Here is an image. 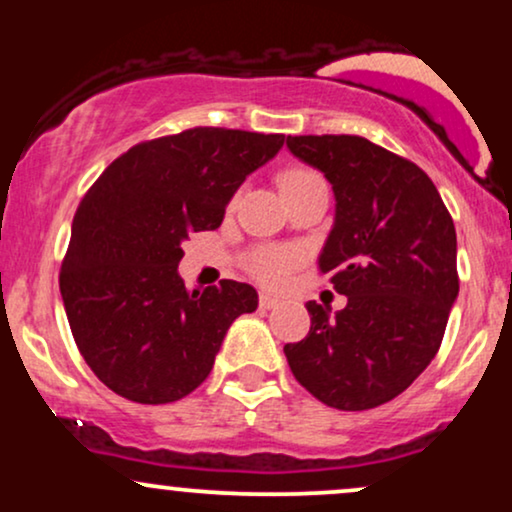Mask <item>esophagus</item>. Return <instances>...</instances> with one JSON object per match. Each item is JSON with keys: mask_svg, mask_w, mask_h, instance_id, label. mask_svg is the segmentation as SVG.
<instances>
[{"mask_svg": "<svg viewBox=\"0 0 512 512\" xmlns=\"http://www.w3.org/2000/svg\"><path fill=\"white\" fill-rule=\"evenodd\" d=\"M276 305V298L269 296V293H260V308L262 310H272Z\"/></svg>", "mask_w": 512, "mask_h": 512, "instance_id": "1", "label": "esophagus"}]
</instances>
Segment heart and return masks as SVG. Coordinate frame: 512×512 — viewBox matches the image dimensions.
Returning a JSON list of instances; mask_svg holds the SVG:
<instances>
[{
    "instance_id": "heart-1",
    "label": "heart",
    "mask_w": 512,
    "mask_h": 512,
    "mask_svg": "<svg viewBox=\"0 0 512 512\" xmlns=\"http://www.w3.org/2000/svg\"><path fill=\"white\" fill-rule=\"evenodd\" d=\"M325 182L317 170L308 166H291L279 175V185L284 195L303 190V187ZM303 262V252L291 245H255L243 255V269L257 284L267 289H279L289 281L293 269Z\"/></svg>"
}]
</instances>
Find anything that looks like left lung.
Returning <instances> with one entry per match:
<instances>
[{
    "label": "left lung",
    "instance_id": "8db88e82",
    "mask_svg": "<svg viewBox=\"0 0 512 512\" xmlns=\"http://www.w3.org/2000/svg\"><path fill=\"white\" fill-rule=\"evenodd\" d=\"M286 146L332 182L337 216L317 269L349 301L334 315L305 303L310 332L284 346L286 361L327 407H380L443 342L460 291L455 223L424 170L368 139L305 134Z\"/></svg>",
    "mask_w": 512,
    "mask_h": 512
}]
</instances>
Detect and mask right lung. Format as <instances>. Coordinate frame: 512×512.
Instances as JSON below:
<instances>
[{"label":"right lung","mask_w":512,"mask_h":512,"mask_svg":"<svg viewBox=\"0 0 512 512\" xmlns=\"http://www.w3.org/2000/svg\"><path fill=\"white\" fill-rule=\"evenodd\" d=\"M284 134L192 127L117 156L74 214L60 291L74 342L115 395L178 402L207 380L226 330L257 308L240 281L187 291L182 243L221 226L233 192Z\"/></svg>","instance_id":"add662e5"}]
</instances>
